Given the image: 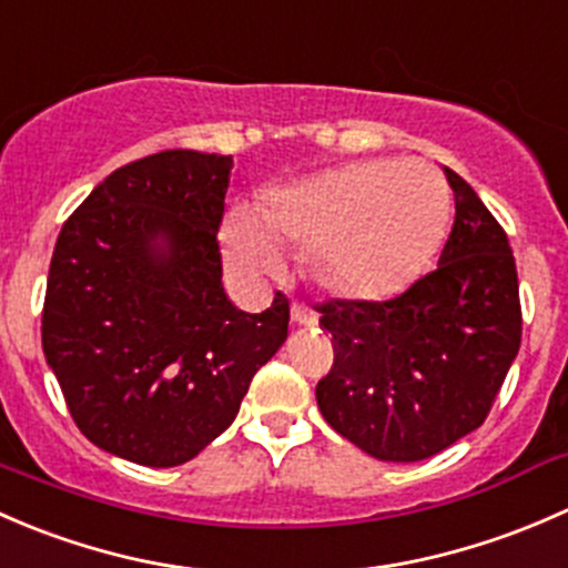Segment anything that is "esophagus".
Listing matches in <instances>:
<instances>
[{"label":"esophagus","mask_w":568,"mask_h":568,"mask_svg":"<svg viewBox=\"0 0 568 568\" xmlns=\"http://www.w3.org/2000/svg\"><path fill=\"white\" fill-rule=\"evenodd\" d=\"M292 320H295L297 325H314L317 323V314L312 312L308 306H303V303H292Z\"/></svg>","instance_id":"obj_1"}]
</instances>
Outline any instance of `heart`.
Wrapping results in <instances>:
<instances>
[{
	"label": "heart",
	"instance_id": "b5f03b06",
	"mask_svg": "<svg viewBox=\"0 0 568 568\" xmlns=\"http://www.w3.org/2000/svg\"><path fill=\"white\" fill-rule=\"evenodd\" d=\"M452 194L432 163L361 161L267 194L260 219L235 210L224 241L248 273H276L278 245L306 248L312 276L344 297H388L440 243Z\"/></svg>",
	"mask_w": 568,
	"mask_h": 568
}]
</instances>
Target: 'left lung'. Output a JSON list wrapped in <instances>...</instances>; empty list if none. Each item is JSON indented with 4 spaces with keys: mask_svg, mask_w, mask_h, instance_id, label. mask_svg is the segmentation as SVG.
<instances>
[{
    "mask_svg": "<svg viewBox=\"0 0 568 568\" xmlns=\"http://www.w3.org/2000/svg\"><path fill=\"white\" fill-rule=\"evenodd\" d=\"M452 235L437 267L388 301H325L333 366L323 418L385 462H418L470 435L495 405L523 338L511 245L476 191L446 169Z\"/></svg>",
    "mask_w": 568,
    "mask_h": 568,
    "instance_id": "obj_1",
    "label": "left lung"
}]
</instances>
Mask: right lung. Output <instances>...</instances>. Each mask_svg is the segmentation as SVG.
Returning <instances> with one entry per match:
<instances>
[{
  "mask_svg": "<svg viewBox=\"0 0 568 568\" xmlns=\"http://www.w3.org/2000/svg\"><path fill=\"white\" fill-rule=\"evenodd\" d=\"M230 172L232 155H148L111 172L57 237L45 361L81 435L136 465L194 459L286 338V295L245 314L221 284Z\"/></svg>",
  "mask_w": 568,
  "mask_h": 568,
  "instance_id": "add662e5",
  "label": "right lung"
}]
</instances>
